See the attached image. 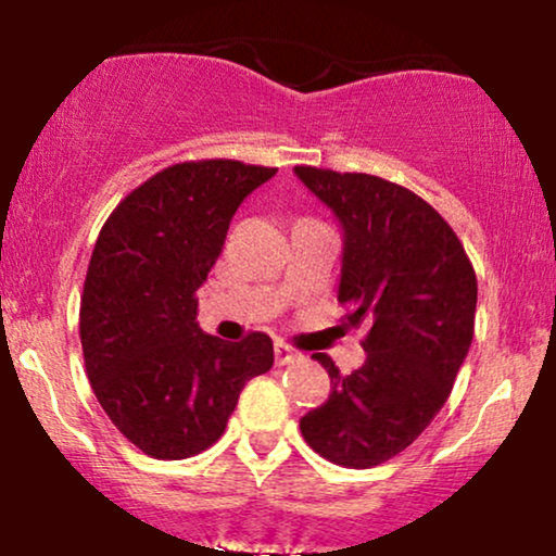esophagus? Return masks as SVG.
Here are the masks:
<instances>
[{"label":"esophagus","mask_w":556,"mask_h":556,"mask_svg":"<svg viewBox=\"0 0 556 556\" xmlns=\"http://www.w3.org/2000/svg\"><path fill=\"white\" fill-rule=\"evenodd\" d=\"M274 357H277L279 365H290V363H300V359H303V352L295 350L292 344L282 342V339H277V342H274Z\"/></svg>","instance_id":"34e87169"}]
</instances>
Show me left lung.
Returning a JSON list of instances; mask_svg holds the SVG:
<instances>
[{
    "label": "left lung",
    "mask_w": 556,
    "mask_h": 556,
    "mask_svg": "<svg viewBox=\"0 0 556 556\" xmlns=\"http://www.w3.org/2000/svg\"><path fill=\"white\" fill-rule=\"evenodd\" d=\"M295 173L342 223L339 303L346 326L367 331L365 365L350 376L313 354L331 393L300 432L331 464L372 469L409 447L451 396L473 339L477 274L453 227L414 191L370 173Z\"/></svg>",
    "instance_id": "8db88e82"
}]
</instances>
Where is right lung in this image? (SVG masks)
Listing matches in <instances>:
<instances>
[{"instance_id": "1", "label": "right lung", "mask_w": 556, "mask_h": 556, "mask_svg": "<svg viewBox=\"0 0 556 556\" xmlns=\"http://www.w3.org/2000/svg\"><path fill=\"white\" fill-rule=\"evenodd\" d=\"M277 168L186 160L118 202L92 249L79 303L85 370L116 430L147 456L191 458L225 432L240 391L274 365L271 339L199 329V287L227 227Z\"/></svg>"}]
</instances>
